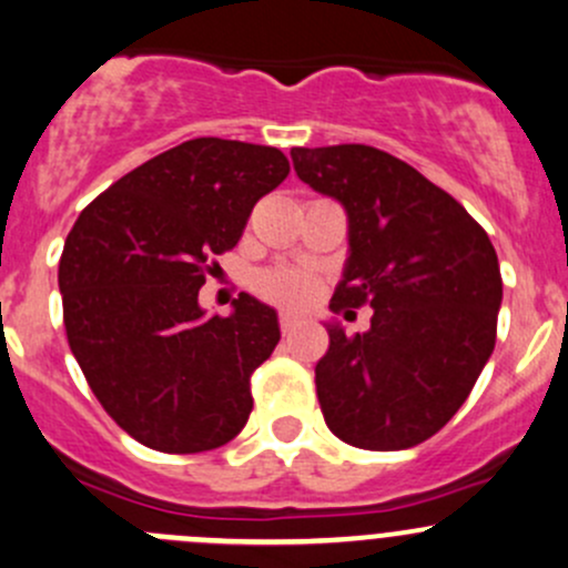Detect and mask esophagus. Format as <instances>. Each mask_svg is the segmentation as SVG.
<instances>
[{"mask_svg": "<svg viewBox=\"0 0 568 568\" xmlns=\"http://www.w3.org/2000/svg\"><path fill=\"white\" fill-rule=\"evenodd\" d=\"M296 326H300V318H296V315H280V332L283 334H291L296 329Z\"/></svg>", "mask_w": 568, "mask_h": 568, "instance_id": "obj_1", "label": "esophagus"}]
</instances>
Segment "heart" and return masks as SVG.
Listing matches in <instances>:
<instances>
[{
  "instance_id": "b5f03b06",
  "label": "heart",
  "mask_w": 568,
  "mask_h": 568,
  "mask_svg": "<svg viewBox=\"0 0 568 568\" xmlns=\"http://www.w3.org/2000/svg\"><path fill=\"white\" fill-rule=\"evenodd\" d=\"M315 277L294 266H272L255 277V291L277 307L300 310L315 296Z\"/></svg>"
}]
</instances>
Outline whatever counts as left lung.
<instances>
[{
  "mask_svg": "<svg viewBox=\"0 0 568 568\" xmlns=\"http://www.w3.org/2000/svg\"><path fill=\"white\" fill-rule=\"evenodd\" d=\"M291 160L348 214V261L329 307H373L364 334L326 324L329 351L315 364L326 425L359 449H410L457 414L493 354L498 255L463 204L389 152L296 146Z\"/></svg>",
  "mask_w": 568,
  "mask_h": 568,
  "instance_id": "1",
  "label": "left lung"
}]
</instances>
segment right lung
I'll list each match as a JSON object with an SVG mask.
<instances>
[{
	"instance_id": "1",
	"label": "right lung",
	"mask_w": 568,
	"mask_h": 568,
	"mask_svg": "<svg viewBox=\"0 0 568 568\" xmlns=\"http://www.w3.org/2000/svg\"><path fill=\"white\" fill-rule=\"evenodd\" d=\"M288 171L274 146L184 141L113 182L68 234L70 351L105 414L149 449L195 455L247 425L250 375L280 343L277 313L239 294L229 318H209L199 291Z\"/></svg>"
}]
</instances>
